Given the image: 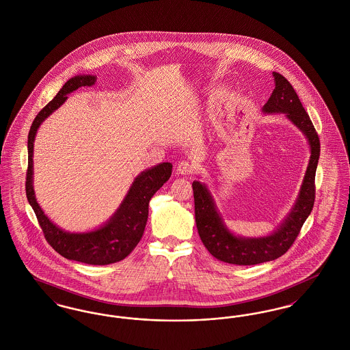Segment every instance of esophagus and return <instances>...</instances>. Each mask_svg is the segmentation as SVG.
<instances>
[{
    "instance_id": "34e87169",
    "label": "esophagus",
    "mask_w": 350,
    "mask_h": 350,
    "mask_svg": "<svg viewBox=\"0 0 350 350\" xmlns=\"http://www.w3.org/2000/svg\"><path fill=\"white\" fill-rule=\"evenodd\" d=\"M193 170H194V167L189 163V161H186V160H183V161H180L178 164H177V173H180V174H190V173H193Z\"/></svg>"
}]
</instances>
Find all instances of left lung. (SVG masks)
<instances>
[{
	"mask_svg": "<svg viewBox=\"0 0 350 350\" xmlns=\"http://www.w3.org/2000/svg\"><path fill=\"white\" fill-rule=\"evenodd\" d=\"M273 77L275 88L262 106V113L283 114L304 135L311 153L298 197L288 214L269 234L239 236L227 227L207 185L198 180L193 183L196 223L200 240L215 258L233 265H256L281 257L295 241L315 202V173L320 156L319 136L293 85L277 72H273Z\"/></svg>",
	"mask_w": 350,
	"mask_h": 350,
	"instance_id": "left-lung-1",
	"label": "left lung"
}]
</instances>
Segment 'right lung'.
<instances>
[{
    "instance_id": "1",
    "label": "right lung",
    "mask_w": 350,
    "mask_h": 350,
    "mask_svg": "<svg viewBox=\"0 0 350 350\" xmlns=\"http://www.w3.org/2000/svg\"><path fill=\"white\" fill-rule=\"evenodd\" d=\"M97 76L77 75L69 79L56 97L49 102L33 119L29 140V169L26 178V196L46 240L59 254L68 260L89 265H109L126 258L140 241L148 219V204L153 194L167 183L172 174L170 163H160L137 174L126 197L116 213L98 228L86 232H69L56 226L39 206L33 190V142L40 124L56 111L68 94L81 86H92Z\"/></svg>"
}]
</instances>
